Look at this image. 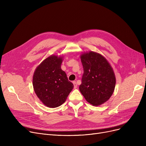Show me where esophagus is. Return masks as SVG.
Wrapping results in <instances>:
<instances>
[{
  "mask_svg": "<svg viewBox=\"0 0 146 146\" xmlns=\"http://www.w3.org/2000/svg\"><path fill=\"white\" fill-rule=\"evenodd\" d=\"M73 85H74V89L77 88V87H78L77 83H76L75 81H74V82H73Z\"/></svg>",
  "mask_w": 146,
  "mask_h": 146,
  "instance_id": "34e87169",
  "label": "esophagus"
}]
</instances>
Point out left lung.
I'll use <instances>...</instances> for the list:
<instances>
[{
	"label": "left lung",
	"mask_w": 146,
	"mask_h": 146,
	"mask_svg": "<svg viewBox=\"0 0 146 146\" xmlns=\"http://www.w3.org/2000/svg\"><path fill=\"white\" fill-rule=\"evenodd\" d=\"M83 74L79 90L86 100L94 106L106 102L112 95L116 79L107 60L94 51L80 56Z\"/></svg>",
	"instance_id": "obj_1"
}]
</instances>
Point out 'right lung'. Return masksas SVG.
<instances>
[{
	"mask_svg": "<svg viewBox=\"0 0 146 146\" xmlns=\"http://www.w3.org/2000/svg\"><path fill=\"white\" fill-rule=\"evenodd\" d=\"M62 57L52 55L38 66L33 75L35 92L40 101L49 108L62 105L72 90L73 84L61 70Z\"/></svg>",
	"mask_w": 146,
	"mask_h": 146,
	"instance_id": "add662e5",
	"label": "right lung"
}]
</instances>
